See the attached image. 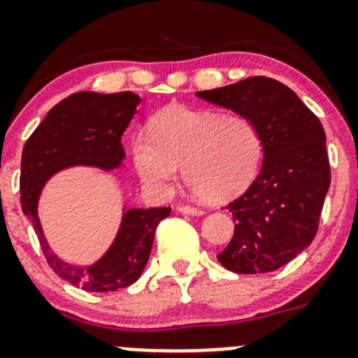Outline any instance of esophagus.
Here are the masks:
<instances>
[{
  "label": "esophagus",
  "instance_id": "esophagus-1",
  "mask_svg": "<svg viewBox=\"0 0 358 358\" xmlns=\"http://www.w3.org/2000/svg\"><path fill=\"white\" fill-rule=\"evenodd\" d=\"M178 211L182 213V215H192V216H199V215H202V209H199V208H194V206H189V204H182V206H178Z\"/></svg>",
  "mask_w": 358,
  "mask_h": 358
}]
</instances>
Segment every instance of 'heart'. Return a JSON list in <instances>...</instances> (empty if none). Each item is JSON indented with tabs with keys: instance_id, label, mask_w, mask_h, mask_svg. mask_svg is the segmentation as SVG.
<instances>
[{
	"instance_id": "b5f03b06",
	"label": "heart",
	"mask_w": 358,
	"mask_h": 358,
	"mask_svg": "<svg viewBox=\"0 0 358 358\" xmlns=\"http://www.w3.org/2000/svg\"><path fill=\"white\" fill-rule=\"evenodd\" d=\"M131 157L136 175L150 189L168 192L183 166V178L199 199L225 202L258 175L263 138L244 115L171 106L154 115L150 135L133 138Z\"/></svg>"
}]
</instances>
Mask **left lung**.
I'll use <instances>...</instances> for the list:
<instances>
[{"instance_id":"1","label":"left lung","mask_w":358,"mask_h":358,"mask_svg":"<svg viewBox=\"0 0 358 358\" xmlns=\"http://www.w3.org/2000/svg\"><path fill=\"white\" fill-rule=\"evenodd\" d=\"M197 96L251 119L263 138L262 171L227 206L236 230L218 262L236 273L273 272L308 248L319 230L331 183L322 124L291 88L265 76Z\"/></svg>"}]
</instances>
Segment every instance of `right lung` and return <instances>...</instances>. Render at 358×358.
<instances>
[{"label":"right lung","instance_id":"right-lung-1","mask_svg":"<svg viewBox=\"0 0 358 358\" xmlns=\"http://www.w3.org/2000/svg\"><path fill=\"white\" fill-rule=\"evenodd\" d=\"M140 96L131 92L102 95L95 92L72 93L57 103L34 129L22 150L20 202L31 220L50 268L90 292H109L131 286L149 262L154 234L171 208L128 209L109 251L90 266L62 262L43 236L38 201L45 183L71 166H96L115 169L124 159L121 136L135 115Z\"/></svg>","mask_w":358,"mask_h":358}]
</instances>
